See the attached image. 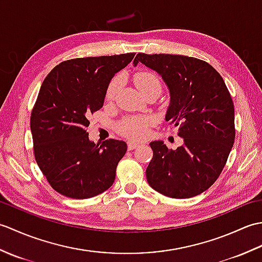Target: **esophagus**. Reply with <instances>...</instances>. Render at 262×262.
<instances>
[{
	"instance_id": "esophagus-1",
	"label": "esophagus",
	"mask_w": 262,
	"mask_h": 262,
	"mask_svg": "<svg viewBox=\"0 0 262 262\" xmlns=\"http://www.w3.org/2000/svg\"><path fill=\"white\" fill-rule=\"evenodd\" d=\"M127 146H128V149H129V151H132V149H134V148L140 146V144L136 143V142L129 141V142H127Z\"/></svg>"
}]
</instances>
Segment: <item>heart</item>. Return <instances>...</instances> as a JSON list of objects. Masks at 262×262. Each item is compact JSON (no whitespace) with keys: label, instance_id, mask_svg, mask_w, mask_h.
<instances>
[{"label":"heart","instance_id":"obj_1","mask_svg":"<svg viewBox=\"0 0 262 262\" xmlns=\"http://www.w3.org/2000/svg\"><path fill=\"white\" fill-rule=\"evenodd\" d=\"M134 81L141 93L151 88H161V82L159 77L152 73V72H138L134 76ZM119 85L120 77H114L110 81L107 88V92H105L107 99H113L116 96ZM149 125H151V119L147 118V117H133V118H127L121 122L119 125V130L127 137L134 138V140H140V138H143L147 135Z\"/></svg>","mask_w":262,"mask_h":262}]
</instances>
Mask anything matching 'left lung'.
I'll return each instance as SVG.
<instances>
[{
    "label": "left lung",
    "mask_w": 262,
    "mask_h": 262,
    "mask_svg": "<svg viewBox=\"0 0 262 262\" xmlns=\"http://www.w3.org/2000/svg\"><path fill=\"white\" fill-rule=\"evenodd\" d=\"M162 77L170 92L165 120L179 128L182 145L169 149L149 143L153 158L146 169L148 185L171 198L204 192L221 174L234 144V105L223 77L198 58L170 54H137Z\"/></svg>",
    "instance_id": "obj_1"
}]
</instances>
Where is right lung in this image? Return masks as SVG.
Listing matches in <instances>:
<instances>
[{
	"instance_id": "right-lung-1",
	"label": "right lung",
	"mask_w": 262,
	"mask_h": 262,
	"mask_svg": "<svg viewBox=\"0 0 262 262\" xmlns=\"http://www.w3.org/2000/svg\"><path fill=\"white\" fill-rule=\"evenodd\" d=\"M134 56L65 60L43 80L30 118L33 153L49 185L63 196L86 199L113 186L127 144L113 138L94 144L88 118L102 108L111 79Z\"/></svg>"
}]
</instances>
